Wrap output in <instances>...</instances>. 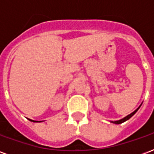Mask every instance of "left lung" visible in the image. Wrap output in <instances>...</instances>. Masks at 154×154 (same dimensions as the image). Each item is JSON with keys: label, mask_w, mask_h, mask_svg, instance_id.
Segmentation results:
<instances>
[{"label": "left lung", "mask_w": 154, "mask_h": 154, "mask_svg": "<svg viewBox=\"0 0 154 154\" xmlns=\"http://www.w3.org/2000/svg\"><path fill=\"white\" fill-rule=\"evenodd\" d=\"M141 105H142V104H141ZM141 105H140V106H139L138 107V108H137V109H136L134 111V112H132L131 114H129V115H128V116H125V117H124L123 119H119V120H115V121H110V122L113 123V124H116V125H119V124H122V123L125 122L126 120H128L129 119H130V118H131V117H132V116H134V114H135L137 111H138V110H139V108H140V106H141Z\"/></svg>", "instance_id": "1"}]
</instances>
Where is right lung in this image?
I'll list each match as a JSON object with an SVG mask.
<instances>
[{
	"mask_svg": "<svg viewBox=\"0 0 154 154\" xmlns=\"http://www.w3.org/2000/svg\"><path fill=\"white\" fill-rule=\"evenodd\" d=\"M29 120H30V121H33V122H42V121H36V120H32V119H29Z\"/></svg>",
	"mask_w": 154,
	"mask_h": 154,
	"instance_id": "obj_1",
	"label": "right lung"
}]
</instances>
